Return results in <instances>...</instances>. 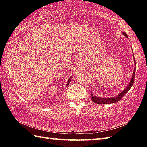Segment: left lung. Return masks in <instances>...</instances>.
Returning a JSON list of instances; mask_svg holds the SVG:
<instances>
[{
    "instance_id": "obj_1",
    "label": "left lung",
    "mask_w": 147,
    "mask_h": 147,
    "mask_svg": "<svg viewBox=\"0 0 147 147\" xmlns=\"http://www.w3.org/2000/svg\"><path fill=\"white\" fill-rule=\"evenodd\" d=\"M123 34L124 35H125L126 37H127V34L125 32H123ZM135 68L134 69L132 78L131 79L130 83H129L128 86H127L126 88L124 89L121 93H119V94L117 96H115V97H112H112L111 98H100V97H97V96H93L92 93L91 92L92 100L95 103H96V104H113V103L119 102L122 98L123 97L124 95H125L126 93L129 91V89L132 87L133 84L134 82H135Z\"/></svg>"
}]
</instances>
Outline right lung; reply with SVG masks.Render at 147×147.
<instances>
[{"instance_id": "1", "label": "right lung", "mask_w": 147, "mask_h": 147, "mask_svg": "<svg viewBox=\"0 0 147 147\" xmlns=\"http://www.w3.org/2000/svg\"><path fill=\"white\" fill-rule=\"evenodd\" d=\"M70 81H71V78H69V79L68 80H67V84H66V85H68V84L69 83V82H70Z\"/></svg>"}]
</instances>
